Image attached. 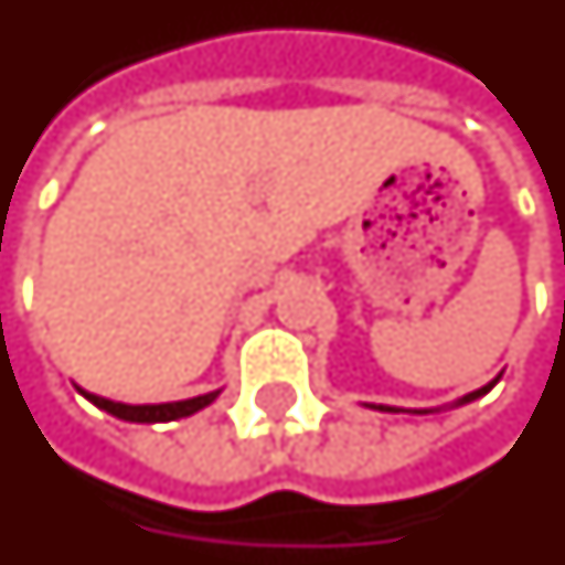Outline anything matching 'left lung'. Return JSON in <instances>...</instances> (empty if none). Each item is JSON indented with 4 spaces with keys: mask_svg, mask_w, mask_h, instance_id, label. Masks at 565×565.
I'll return each instance as SVG.
<instances>
[{
    "mask_svg": "<svg viewBox=\"0 0 565 565\" xmlns=\"http://www.w3.org/2000/svg\"><path fill=\"white\" fill-rule=\"evenodd\" d=\"M500 382V376L491 379L488 385H481L479 391H472V394H467V397H460V401H455L451 406H463V403H472V401H479V397H484L488 391L493 388ZM373 409H379V413H403V409H397V406H373ZM409 413H418V415H427V413H439V409H409Z\"/></svg>",
    "mask_w": 565,
    "mask_h": 565,
    "instance_id": "left-lung-1",
    "label": "left lung"
}]
</instances>
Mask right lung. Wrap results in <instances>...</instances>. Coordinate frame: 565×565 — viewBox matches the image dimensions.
Masks as SVG:
<instances>
[{
    "label": "right lung",
    "instance_id": "right-lung-1",
    "mask_svg": "<svg viewBox=\"0 0 565 565\" xmlns=\"http://www.w3.org/2000/svg\"><path fill=\"white\" fill-rule=\"evenodd\" d=\"M84 394L86 401L105 409L114 418H122V422L135 424H159V422H177V418H186V415H195L198 409H204L210 403L220 397V391H210V394H201V397H189V401H174V403H143V406H131V403H114L108 397H98V394H89V391L77 388Z\"/></svg>",
    "mask_w": 565,
    "mask_h": 565
}]
</instances>
